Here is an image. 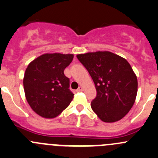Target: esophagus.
Instances as JSON below:
<instances>
[{
	"label": "esophagus",
	"instance_id": "esophagus-1",
	"mask_svg": "<svg viewBox=\"0 0 158 158\" xmlns=\"http://www.w3.org/2000/svg\"><path fill=\"white\" fill-rule=\"evenodd\" d=\"M82 91H83V89H82V87H81V86H79V87L78 88L77 90H76V92H82Z\"/></svg>",
	"mask_w": 158,
	"mask_h": 158
}]
</instances>
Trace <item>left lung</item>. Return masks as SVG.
<instances>
[{
    "label": "left lung",
    "instance_id": "obj_1",
    "mask_svg": "<svg viewBox=\"0 0 158 158\" xmlns=\"http://www.w3.org/2000/svg\"><path fill=\"white\" fill-rule=\"evenodd\" d=\"M92 78L97 96L91 107L105 123L125 117L135 103L138 81L132 66L123 57L110 51L76 55Z\"/></svg>",
    "mask_w": 158,
    "mask_h": 158
}]
</instances>
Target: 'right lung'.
<instances>
[{
	"label": "right lung",
	"instance_id": "1",
	"mask_svg": "<svg viewBox=\"0 0 158 158\" xmlns=\"http://www.w3.org/2000/svg\"><path fill=\"white\" fill-rule=\"evenodd\" d=\"M73 59L71 54H44L28 65L23 78L25 95L38 115L54 118L72 101L74 94L64 72Z\"/></svg>",
	"mask_w": 158,
	"mask_h": 158
}]
</instances>
